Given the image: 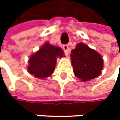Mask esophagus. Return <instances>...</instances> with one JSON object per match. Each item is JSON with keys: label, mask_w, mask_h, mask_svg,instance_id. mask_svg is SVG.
I'll use <instances>...</instances> for the list:
<instances>
[{"label": "esophagus", "mask_w": 120, "mask_h": 120, "mask_svg": "<svg viewBox=\"0 0 120 120\" xmlns=\"http://www.w3.org/2000/svg\"><path fill=\"white\" fill-rule=\"evenodd\" d=\"M63 50H64L65 53L67 55V54H68V51H69V48H68V46L67 45H64L63 46Z\"/></svg>", "instance_id": "esophagus-1"}]
</instances>
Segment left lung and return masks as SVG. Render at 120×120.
Segmentation results:
<instances>
[{
  "instance_id": "obj_1",
  "label": "left lung",
  "mask_w": 120,
  "mask_h": 120,
  "mask_svg": "<svg viewBox=\"0 0 120 120\" xmlns=\"http://www.w3.org/2000/svg\"><path fill=\"white\" fill-rule=\"evenodd\" d=\"M71 63L75 76L81 81H88L98 77L103 69L102 56L88 45L80 42L71 50Z\"/></svg>"
}]
</instances>
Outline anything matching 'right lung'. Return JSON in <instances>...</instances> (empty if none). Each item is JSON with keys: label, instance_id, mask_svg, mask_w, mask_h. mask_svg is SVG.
I'll return each mask as SVG.
<instances>
[{"label": "right lung", "instance_id": "obj_1", "mask_svg": "<svg viewBox=\"0 0 120 120\" xmlns=\"http://www.w3.org/2000/svg\"><path fill=\"white\" fill-rule=\"evenodd\" d=\"M65 57L63 50L57 46L45 42L39 50L29 58L28 72L37 78H46L55 71L57 58Z\"/></svg>", "mask_w": 120, "mask_h": 120}]
</instances>
